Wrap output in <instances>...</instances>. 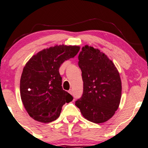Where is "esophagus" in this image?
Here are the masks:
<instances>
[{
  "label": "esophagus",
  "mask_w": 148,
  "mask_h": 148,
  "mask_svg": "<svg viewBox=\"0 0 148 148\" xmlns=\"http://www.w3.org/2000/svg\"><path fill=\"white\" fill-rule=\"evenodd\" d=\"M68 92L70 94H71V95H72V89H70L68 90Z\"/></svg>",
  "instance_id": "esophagus-1"
}]
</instances>
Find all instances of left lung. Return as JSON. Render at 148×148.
Here are the masks:
<instances>
[{
    "instance_id": "1",
    "label": "left lung",
    "mask_w": 148,
    "mask_h": 148,
    "mask_svg": "<svg viewBox=\"0 0 148 148\" xmlns=\"http://www.w3.org/2000/svg\"><path fill=\"white\" fill-rule=\"evenodd\" d=\"M78 66L82 72L83 93L75 105L88 121L105 123L113 116L121 101L119 71L105 54L88 45L79 53Z\"/></svg>"
}]
</instances>
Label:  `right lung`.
Listing matches in <instances>:
<instances>
[{"mask_svg":"<svg viewBox=\"0 0 148 148\" xmlns=\"http://www.w3.org/2000/svg\"><path fill=\"white\" fill-rule=\"evenodd\" d=\"M79 50L78 46L56 45L43 49L25 64L20 80L21 99L33 119L45 123L56 121L63 105L72 101V96L63 90L59 69Z\"/></svg>","mask_w":148,"mask_h":148,"instance_id":"1","label":"right lung"}]
</instances>
